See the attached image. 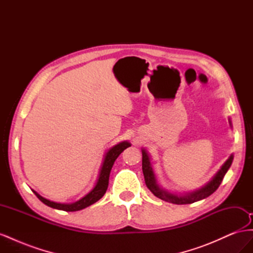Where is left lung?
I'll use <instances>...</instances> for the list:
<instances>
[{
  "label": "left lung",
  "instance_id": "8db88e82",
  "mask_svg": "<svg viewBox=\"0 0 253 253\" xmlns=\"http://www.w3.org/2000/svg\"><path fill=\"white\" fill-rule=\"evenodd\" d=\"M229 122H230V126H232L231 121H229ZM141 152H142V172H143V176H144L145 185H147L149 190L156 197L160 198V200H163L165 202L176 204V205L192 204V203H195L198 201H202V200H204V198L210 196L213 192H215L217 188L219 187L220 182L223 181L225 174L227 173V171L229 170V168H230V166L233 162V155L231 154L230 157L226 160L225 164L220 167V169L216 172V174L213 176L212 179L208 183H206L204 187H202L201 189H198L196 191H193V192H191V193H187L185 195H176V194H172L170 192H168V191L159 187V185L156 181L154 171H153V168L151 165V159H150L148 152L144 149H142Z\"/></svg>",
  "mask_w": 253,
  "mask_h": 253
}]
</instances>
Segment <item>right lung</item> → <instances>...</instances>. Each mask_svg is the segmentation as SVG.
<instances>
[{
	"label": "right lung",
	"instance_id": "add662e5",
	"mask_svg": "<svg viewBox=\"0 0 253 253\" xmlns=\"http://www.w3.org/2000/svg\"><path fill=\"white\" fill-rule=\"evenodd\" d=\"M128 147H131V143L127 141H122L116 145H114L113 148H111L108 152H106L102 166H101V169H100V171H99V176H98V179H97L95 187L91 189L85 196L82 197L81 200H79L77 202H75L73 204H60V203H55V202H51L49 200H46V198L42 197L40 194H38L36 191L33 190L34 193L37 195V197L39 198V200L43 204H45L53 209L73 212V211H79V210L86 208V207L98 202L105 194L106 190H108V186H109L110 173H111L112 167L115 163V160H116L121 153Z\"/></svg>",
	"mask_w": 253,
	"mask_h": 253
}]
</instances>
